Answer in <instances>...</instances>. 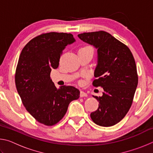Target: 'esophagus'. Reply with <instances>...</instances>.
<instances>
[{"instance_id":"34e87169","label":"esophagus","mask_w":153,"mask_h":153,"mask_svg":"<svg viewBox=\"0 0 153 153\" xmlns=\"http://www.w3.org/2000/svg\"><path fill=\"white\" fill-rule=\"evenodd\" d=\"M79 96H80V97H88V94L86 92H84V91H81L80 92Z\"/></svg>"}]
</instances>
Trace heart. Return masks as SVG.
Here are the masks:
<instances>
[{
	"label": "heart",
	"mask_w": 153,
	"mask_h": 153,
	"mask_svg": "<svg viewBox=\"0 0 153 153\" xmlns=\"http://www.w3.org/2000/svg\"><path fill=\"white\" fill-rule=\"evenodd\" d=\"M86 47H88V46H86Z\"/></svg>",
	"instance_id": "obj_1"
}]
</instances>
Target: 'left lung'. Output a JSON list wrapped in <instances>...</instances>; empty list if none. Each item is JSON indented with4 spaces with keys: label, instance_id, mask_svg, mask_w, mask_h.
I'll return each instance as SVG.
<instances>
[{
    "label": "left lung",
    "instance_id": "1",
    "mask_svg": "<svg viewBox=\"0 0 153 153\" xmlns=\"http://www.w3.org/2000/svg\"><path fill=\"white\" fill-rule=\"evenodd\" d=\"M97 50L93 86L103 88L102 97L93 96L99 105L90 117L98 126L109 127L125 117L132 104L138 85L134 56L128 46L104 31L77 35Z\"/></svg>",
    "mask_w": 153,
    "mask_h": 153
}]
</instances>
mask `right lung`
<instances>
[{"instance_id": "right-lung-1", "label": "right lung", "mask_w": 153, "mask_h": 153, "mask_svg": "<svg viewBox=\"0 0 153 153\" xmlns=\"http://www.w3.org/2000/svg\"><path fill=\"white\" fill-rule=\"evenodd\" d=\"M75 42L71 33H43L31 40L20 54L15 73L18 94L30 115L46 126L57 123L69 103L79 97L76 88H57L50 76L52 69L59 67L64 49Z\"/></svg>"}]
</instances>
